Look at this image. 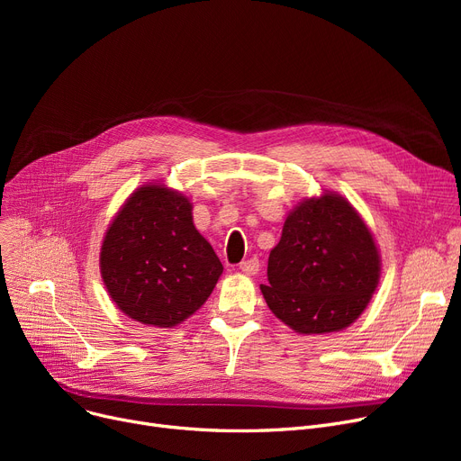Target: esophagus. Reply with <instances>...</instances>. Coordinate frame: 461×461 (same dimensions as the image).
<instances>
[{"instance_id":"esophagus-1","label":"esophagus","mask_w":461,"mask_h":461,"mask_svg":"<svg viewBox=\"0 0 461 461\" xmlns=\"http://www.w3.org/2000/svg\"><path fill=\"white\" fill-rule=\"evenodd\" d=\"M239 269L243 271L245 275H256L258 271H259V261H258V258H250V259H247V261H240V265H239Z\"/></svg>"}]
</instances>
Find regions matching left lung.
<instances>
[{
    "label": "left lung",
    "instance_id": "1",
    "mask_svg": "<svg viewBox=\"0 0 461 461\" xmlns=\"http://www.w3.org/2000/svg\"><path fill=\"white\" fill-rule=\"evenodd\" d=\"M379 275V250L365 221L340 194L323 192L287 214L261 294L295 332L325 334L365 312Z\"/></svg>",
    "mask_w": 461,
    "mask_h": 461
}]
</instances>
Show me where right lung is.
<instances>
[{
    "instance_id": "add662e5",
    "label": "right lung",
    "mask_w": 461,
    "mask_h": 461,
    "mask_svg": "<svg viewBox=\"0 0 461 461\" xmlns=\"http://www.w3.org/2000/svg\"><path fill=\"white\" fill-rule=\"evenodd\" d=\"M224 267L192 222V203L160 183L140 186L101 247L108 295L134 321L172 329L202 308Z\"/></svg>"
}]
</instances>
